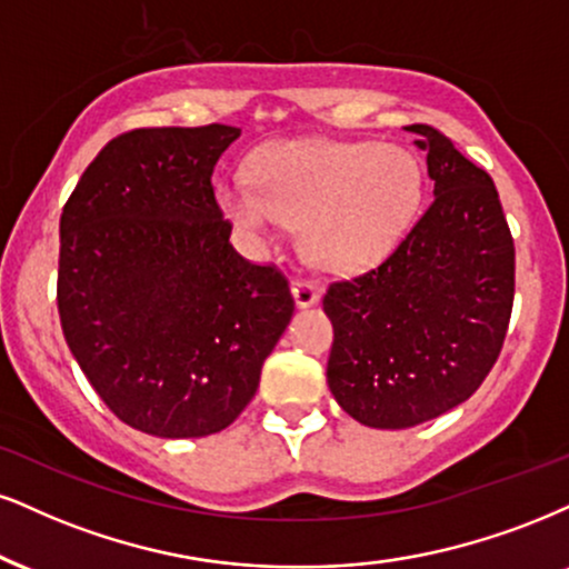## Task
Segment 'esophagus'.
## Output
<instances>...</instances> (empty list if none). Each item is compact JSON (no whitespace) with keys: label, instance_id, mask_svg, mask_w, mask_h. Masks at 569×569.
<instances>
[{"label":"esophagus","instance_id":"esophagus-1","mask_svg":"<svg viewBox=\"0 0 569 569\" xmlns=\"http://www.w3.org/2000/svg\"><path fill=\"white\" fill-rule=\"evenodd\" d=\"M292 298H296V303L300 308L313 306L319 300V287L313 284L311 279H296V282H292Z\"/></svg>","mask_w":569,"mask_h":569}]
</instances>
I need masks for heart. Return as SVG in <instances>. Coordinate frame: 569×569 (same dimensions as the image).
Masks as SVG:
<instances>
[{"label": "heart", "mask_w": 569, "mask_h": 569, "mask_svg": "<svg viewBox=\"0 0 569 569\" xmlns=\"http://www.w3.org/2000/svg\"><path fill=\"white\" fill-rule=\"evenodd\" d=\"M422 198L409 150L369 142H273L250 160V179L219 184V206L256 248L303 227L308 258L356 271L382 258Z\"/></svg>", "instance_id": "b5f03b06"}]
</instances>
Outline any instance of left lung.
I'll use <instances>...</instances> for the list:
<instances>
[{"label":"left lung","mask_w":569,"mask_h":569,"mask_svg":"<svg viewBox=\"0 0 569 569\" xmlns=\"http://www.w3.org/2000/svg\"><path fill=\"white\" fill-rule=\"evenodd\" d=\"M435 198L375 269L327 287V382L356 422L403 430L465 403L499 359L515 240L493 179L432 126H411Z\"/></svg>","instance_id":"obj_1"}]
</instances>
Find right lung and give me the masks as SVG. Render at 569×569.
I'll use <instances>...</instances> for the list:
<instances>
[{"mask_svg": "<svg viewBox=\"0 0 569 569\" xmlns=\"http://www.w3.org/2000/svg\"><path fill=\"white\" fill-rule=\"evenodd\" d=\"M237 137L223 123L126 131L60 216L70 353L121 422L158 438L234 422L296 311L284 273L229 242L210 177Z\"/></svg>", "mask_w": 569, "mask_h": 569, "instance_id": "add662e5", "label": "right lung"}]
</instances>
